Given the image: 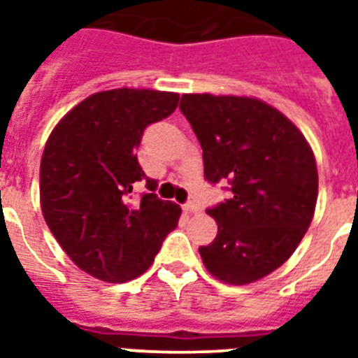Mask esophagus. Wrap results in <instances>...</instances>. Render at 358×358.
Masks as SVG:
<instances>
[{
  "label": "esophagus",
  "mask_w": 358,
  "mask_h": 358,
  "mask_svg": "<svg viewBox=\"0 0 358 358\" xmlns=\"http://www.w3.org/2000/svg\"><path fill=\"white\" fill-rule=\"evenodd\" d=\"M196 210H199V206H196L193 201H187L184 204V212L185 213H193V212H196Z\"/></svg>",
  "instance_id": "esophagus-1"
}]
</instances>
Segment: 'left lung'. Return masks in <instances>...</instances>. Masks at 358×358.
I'll use <instances>...</instances> for the list:
<instances>
[{
  "instance_id": "1",
  "label": "left lung",
  "mask_w": 358,
  "mask_h": 358,
  "mask_svg": "<svg viewBox=\"0 0 358 358\" xmlns=\"http://www.w3.org/2000/svg\"><path fill=\"white\" fill-rule=\"evenodd\" d=\"M180 111L202 146L204 178L230 199L208 208L217 236L199 247L213 277L255 282L294 255L310 227L317 169L305 135L280 111L245 96L184 94Z\"/></svg>"
}]
</instances>
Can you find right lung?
<instances>
[{
  "mask_svg": "<svg viewBox=\"0 0 358 358\" xmlns=\"http://www.w3.org/2000/svg\"><path fill=\"white\" fill-rule=\"evenodd\" d=\"M176 92L113 89L76 106L53 128L41 162L42 215L76 266L106 282L145 273L182 208L154 193L137 162L146 126L167 119ZM139 181L147 189L139 199Z\"/></svg>",
  "mask_w": 358,
  "mask_h": 358,
  "instance_id": "obj_1",
  "label": "right lung"
}]
</instances>
